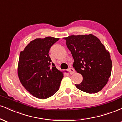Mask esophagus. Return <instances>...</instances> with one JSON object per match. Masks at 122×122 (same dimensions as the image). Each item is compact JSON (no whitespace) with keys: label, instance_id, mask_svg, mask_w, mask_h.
<instances>
[{"label":"esophagus","instance_id":"esophagus-1","mask_svg":"<svg viewBox=\"0 0 122 122\" xmlns=\"http://www.w3.org/2000/svg\"><path fill=\"white\" fill-rule=\"evenodd\" d=\"M68 71H69V72L71 75H73V74L75 73V69H74L73 68H71V67H70L69 69H68Z\"/></svg>","mask_w":122,"mask_h":122}]
</instances>
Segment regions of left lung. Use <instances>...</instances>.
<instances>
[{
  "label": "left lung",
  "instance_id": "1",
  "mask_svg": "<svg viewBox=\"0 0 122 122\" xmlns=\"http://www.w3.org/2000/svg\"><path fill=\"white\" fill-rule=\"evenodd\" d=\"M66 44L74 59L73 66L82 76V81L75 84L88 93L101 91L111 73L110 53L100 41L91 34L71 36L65 38Z\"/></svg>",
  "mask_w": 122,
  "mask_h": 122
}]
</instances>
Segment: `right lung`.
I'll use <instances>...</instances> for the list:
<instances>
[{
	"label": "right lung",
	"mask_w": 122,
	"mask_h": 122,
	"mask_svg": "<svg viewBox=\"0 0 122 122\" xmlns=\"http://www.w3.org/2000/svg\"><path fill=\"white\" fill-rule=\"evenodd\" d=\"M59 38H36L21 51L18 74L22 85L36 97L45 99L58 91L64 72L57 69L49 55L50 47Z\"/></svg>",
	"instance_id": "right-lung-1"
}]
</instances>
